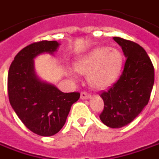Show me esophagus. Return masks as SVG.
<instances>
[{"instance_id": "obj_1", "label": "esophagus", "mask_w": 159, "mask_h": 159, "mask_svg": "<svg viewBox=\"0 0 159 159\" xmlns=\"http://www.w3.org/2000/svg\"><path fill=\"white\" fill-rule=\"evenodd\" d=\"M91 97V95L87 93V92H82L81 93V98L83 100H86V99H89Z\"/></svg>"}]
</instances>
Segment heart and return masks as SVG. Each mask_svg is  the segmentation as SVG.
I'll return each instance as SVG.
<instances>
[{"label": "heart", "instance_id": "1", "mask_svg": "<svg viewBox=\"0 0 159 159\" xmlns=\"http://www.w3.org/2000/svg\"><path fill=\"white\" fill-rule=\"evenodd\" d=\"M123 55L116 48L102 47L94 50L76 61L74 69L77 73L87 76L91 87L105 89L112 86L120 75ZM73 76V72H69Z\"/></svg>", "mask_w": 159, "mask_h": 159}]
</instances>
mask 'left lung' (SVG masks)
Returning a JSON list of instances; mask_svg holds the SVG:
<instances>
[{"label": "left lung", "instance_id": "left-lung-1", "mask_svg": "<svg viewBox=\"0 0 159 159\" xmlns=\"http://www.w3.org/2000/svg\"><path fill=\"white\" fill-rule=\"evenodd\" d=\"M114 40L121 46L126 59L118 81L100 95L104 102L100 119L106 126L120 128L133 121L148 104L154 67L145 49L137 43L119 37Z\"/></svg>", "mask_w": 159, "mask_h": 159}]
</instances>
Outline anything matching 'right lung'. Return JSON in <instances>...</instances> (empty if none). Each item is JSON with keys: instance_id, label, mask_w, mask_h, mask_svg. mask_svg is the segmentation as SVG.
<instances>
[{"instance_id": "add662e5", "label": "right lung", "mask_w": 159, "mask_h": 159, "mask_svg": "<svg viewBox=\"0 0 159 159\" xmlns=\"http://www.w3.org/2000/svg\"><path fill=\"white\" fill-rule=\"evenodd\" d=\"M57 41L43 40L25 46L10 65L7 91L11 106L30 131L40 136H52L64 126L79 92L64 93L52 84L41 81L34 70L33 58L56 52Z\"/></svg>"}]
</instances>
